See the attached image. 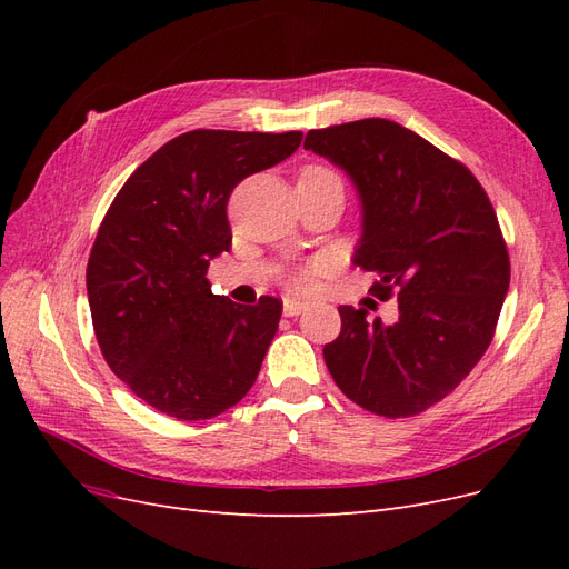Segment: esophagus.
<instances>
[{"mask_svg": "<svg viewBox=\"0 0 569 569\" xmlns=\"http://www.w3.org/2000/svg\"><path fill=\"white\" fill-rule=\"evenodd\" d=\"M308 308V303L306 301H301V299H284L282 301V311H284V316H301L303 311Z\"/></svg>", "mask_w": 569, "mask_h": 569, "instance_id": "1", "label": "esophagus"}]
</instances>
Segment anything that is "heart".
<instances>
[{
  "instance_id": "obj_1",
  "label": "heart",
  "mask_w": 569,
  "mask_h": 569,
  "mask_svg": "<svg viewBox=\"0 0 569 569\" xmlns=\"http://www.w3.org/2000/svg\"><path fill=\"white\" fill-rule=\"evenodd\" d=\"M301 176H332V173H330V170H325V168L311 166V168H306ZM295 284H297V287H306V278H303V274H299V278L295 280Z\"/></svg>"
}]
</instances>
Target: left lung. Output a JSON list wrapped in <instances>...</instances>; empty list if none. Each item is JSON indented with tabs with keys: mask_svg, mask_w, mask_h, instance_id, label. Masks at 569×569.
Instances as JSON below:
<instances>
[{
	"mask_svg": "<svg viewBox=\"0 0 569 569\" xmlns=\"http://www.w3.org/2000/svg\"><path fill=\"white\" fill-rule=\"evenodd\" d=\"M356 187L353 263L396 291L399 318L339 306L341 332L322 356L353 403L385 418L418 416L449 396L489 349L510 284V261L485 189L462 163L387 118L306 134Z\"/></svg>",
	"mask_w": 569,
	"mask_h": 569,
	"instance_id": "left-lung-1",
	"label": "left lung"
}]
</instances>
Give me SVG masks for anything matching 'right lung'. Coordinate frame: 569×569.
I'll use <instances>...</instances> for the list:
<instances>
[{
    "mask_svg": "<svg viewBox=\"0 0 569 569\" xmlns=\"http://www.w3.org/2000/svg\"><path fill=\"white\" fill-rule=\"evenodd\" d=\"M301 132L192 130L163 144L116 194L88 261L94 335L134 396L178 420H209L253 387L282 301L234 303L209 266L230 251L228 199L291 157Z\"/></svg>",
    "mask_w": 569,
    "mask_h": 569,
    "instance_id": "obj_1",
    "label": "right lung"
}]
</instances>
